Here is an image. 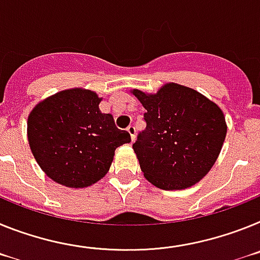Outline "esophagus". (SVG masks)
Wrapping results in <instances>:
<instances>
[{"label":"esophagus","instance_id":"34e87169","mask_svg":"<svg viewBox=\"0 0 260 260\" xmlns=\"http://www.w3.org/2000/svg\"><path fill=\"white\" fill-rule=\"evenodd\" d=\"M127 131H128V133L131 135V140H132V141H135V139H136V128L133 127V125H129V127L127 128Z\"/></svg>","mask_w":260,"mask_h":260}]
</instances>
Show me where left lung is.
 <instances>
[{
    "mask_svg": "<svg viewBox=\"0 0 260 260\" xmlns=\"http://www.w3.org/2000/svg\"><path fill=\"white\" fill-rule=\"evenodd\" d=\"M132 94L146 110V128L133 144L144 177L166 191L198 183L214 165L226 136L221 108L174 82L155 94L137 89Z\"/></svg>",
    "mask_w": 260,
    "mask_h": 260,
    "instance_id": "1",
    "label": "left lung"
}]
</instances>
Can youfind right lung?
Instances as JSON below:
<instances>
[{
    "label": "right lung",
    "mask_w": 260,
    "mask_h": 260,
    "mask_svg": "<svg viewBox=\"0 0 260 260\" xmlns=\"http://www.w3.org/2000/svg\"><path fill=\"white\" fill-rule=\"evenodd\" d=\"M96 92L69 89L34 107L27 120L31 152L56 183L72 188L91 186L105 177L115 149L131 141L116 128L111 114H102Z\"/></svg>",
    "instance_id": "add662e5"
}]
</instances>
